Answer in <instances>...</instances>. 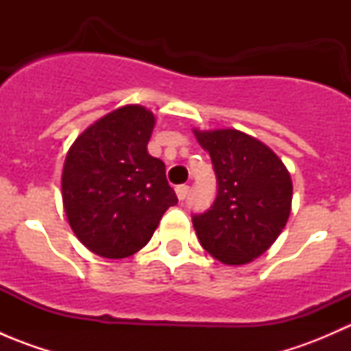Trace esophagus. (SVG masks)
Returning a JSON list of instances; mask_svg holds the SVG:
<instances>
[{
	"label": "esophagus",
	"mask_w": 351,
	"mask_h": 351,
	"mask_svg": "<svg viewBox=\"0 0 351 351\" xmlns=\"http://www.w3.org/2000/svg\"><path fill=\"white\" fill-rule=\"evenodd\" d=\"M190 193V186L189 185H178L176 186V197L180 198V200H185L186 197H189Z\"/></svg>",
	"instance_id": "1"
}]
</instances>
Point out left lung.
<instances>
[{"label": "left lung", "mask_w": 351, "mask_h": 351, "mask_svg": "<svg viewBox=\"0 0 351 351\" xmlns=\"http://www.w3.org/2000/svg\"><path fill=\"white\" fill-rule=\"evenodd\" d=\"M193 134L210 154L217 178L214 204L192 217L198 241L222 263H250L275 243L289 221V171L270 147L239 130Z\"/></svg>", "instance_id": "obj_1"}]
</instances>
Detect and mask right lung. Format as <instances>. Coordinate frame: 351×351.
Wrapping results in <instances>:
<instances>
[{
	"instance_id": "right-lung-1",
	"label": "right lung",
	"mask_w": 351,
	"mask_h": 351,
	"mask_svg": "<svg viewBox=\"0 0 351 351\" xmlns=\"http://www.w3.org/2000/svg\"><path fill=\"white\" fill-rule=\"evenodd\" d=\"M154 115L120 107L88 127L67 151L62 204L76 238L104 258L144 247L162 214L178 204L161 159L147 153Z\"/></svg>"
}]
</instances>
